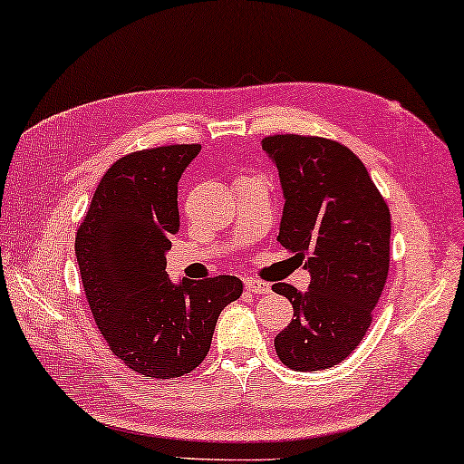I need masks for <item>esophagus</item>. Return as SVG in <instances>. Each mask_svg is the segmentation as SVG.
I'll return each mask as SVG.
<instances>
[{
  "label": "esophagus",
  "instance_id": "34e87169",
  "mask_svg": "<svg viewBox=\"0 0 464 464\" xmlns=\"http://www.w3.org/2000/svg\"><path fill=\"white\" fill-rule=\"evenodd\" d=\"M245 288H246L248 292H253V295H267V292L272 290V288H269V284H267V282L253 280V277H251V280H246V282H245Z\"/></svg>",
  "mask_w": 464,
  "mask_h": 464
}]
</instances>
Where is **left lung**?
<instances>
[{
    "label": "left lung",
    "mask_w": 464,
    "mask_h": 464,
    "mask_svg": "<svg viewBox=\"0 0 464 464\" xmlns=\"http://www.w3.org/2000/svg\"><path fill=\"white\" fill-rule=\"evenodd\" d=\"M284 190L280 245L304 259L309 292L272 286L295 306L274 344L284 365L319 372L338 365L365 338L390 267V209L351 149L309 134L261 142Z\"/></svg>",
    "instance_id": "8db88e82"
}]
</instances>
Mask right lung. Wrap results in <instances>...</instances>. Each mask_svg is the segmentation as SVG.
Masks as SVG:
<instances>
[{
    "label": "right lung",
    "mask_w": 464,
    "mask_h": 464,
    "mask_svg": "<svg viewBox=\"0 0 464 464\" xmlns=\"http://www.w3.org/2000/svg\"><path fill=\"white\" fill-rule=\"evenodd\" d=\"M201 145H166L113 161L76 230L84 295L110 351L132 372L169 380L209 353L226 304L242 295L234 276L172 284L166 251L180 227L178 180Z\"/></svg>",
    "instance_id": "add662e5"
}]
</instances>
